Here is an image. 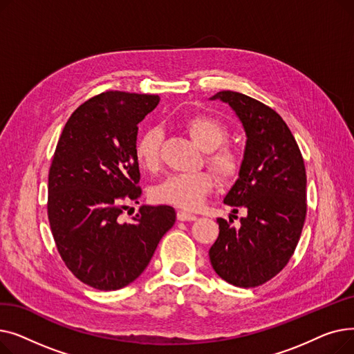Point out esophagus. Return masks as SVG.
<instances>
[{"mask_svg":"<svg viewBox=\"0 0 354 354\" xmlns=\"http://www.w3.org/2000/svg\"><path fill=\"white\" fill-rule=\"evenodd\" d=\"M178 219L179 221H195L196 216L194 214H189V212H185V211H178L176 214Z\"/></svg>","mask_w":354,"mask_h":354,"instance_id":"esophagus-1","label":"esophagus"}]
</instances>
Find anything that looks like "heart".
<instances>
[{"label":"heart","instance_id":"obj_1","mask_svg":"<svg viewBox=\"0 0 354 354\" xmlns=\"http://www.w3.org/2000/svg\"><path fill=\"white\" fill-rule=\"evenodd\" d=\"M183 129L191 139L207 152L205 162L222 180H234L243 167V158L236 149L227 142L230 130L224 122L207 115H196L185 119ZM162 132L158 127H147L135 145V156L145 171H156L160 162ZM215 187L211 172L175 174L166 176L152 191V199L165 205H174L194 211Z\"/></svg>","mask_w":354,"mask_h":354}]
</instances>
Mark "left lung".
I'll return each mask as SVG.
<instances>
[{"label": "left lung", "instance_id": "obj_1", "mask_svg": "<svg viewBox=\"0 0 354 354\" xmlns=\"http://www.w3.org/2000/svg\"><path fill=\"white\" fill-rule=\"evenodd\" d=\"M247 133L239 178L224 202L244 208L241 227L218 218L219 235L209 250L215 272L236 287H258L290 261L307 214L306 166L291 130L275 110L231 90L218 91Z\"/></svg>", "mask_w": 354, "mask_h": 354}]
</instances>
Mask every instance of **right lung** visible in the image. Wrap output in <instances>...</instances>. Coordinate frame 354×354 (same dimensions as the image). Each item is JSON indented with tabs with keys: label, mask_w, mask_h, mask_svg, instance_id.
<instances>
[{
	"label": "right lung",
	"mask_w": 354,
	"mask_h": 354,
	"mask_svg": "<svg viewBox=\"0 0 354 354\" xmlns=\"http://www.w3.org/2000/svg\"><path fill=\"white\" fill-rule=\"evenodd\" d=\"M158 95L107 90L80 104L67 120L48 172L47 214L55 247L73 275L93 288L126 287L145 271L176 219L167 205L140 207L135 156L138 123Z\"/></svg>",
	"instance_id": "right-lung-1"
}]
</instances>
